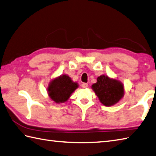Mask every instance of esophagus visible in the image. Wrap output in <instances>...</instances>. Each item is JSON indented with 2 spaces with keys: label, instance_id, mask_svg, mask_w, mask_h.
<instances>
[{
  "label": "esophagus",
  "instance_id": "34e87169",
  "mask_svg": "<svg viewBox=\"0 0 156 156\" xmlns=\"http://www.w3.org/2000/svg\"><path fill=\"white\" fill-rule=\"evenodd\" d=\"M81 86H82V87H83V88H87L88 87V84L86 83H82Z\"/></svg>",
  "mask_w": 156,
  "mask_h": 156
}]
</instances>
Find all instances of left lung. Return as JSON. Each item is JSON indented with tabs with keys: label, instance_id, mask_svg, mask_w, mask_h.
I'll return each instance as SVG.
<instances>
[{
	"label": "left lung",
	"instance_id": "8db88e82",
	"mask_svg": "<svg viewBox=\"0 0 156 156\" xmlns=\"http://www.w3.org/2000/svg\"><path fill=\"white\" fill-rule=\"evenodd\" d=\"M92 90L102 105L110 107L117 103L124 95V87L121 81L107 75H101L92 86Z\"/></svg>",
	"mask_w": 156,
	"mask_h": 156
}]
</instances>
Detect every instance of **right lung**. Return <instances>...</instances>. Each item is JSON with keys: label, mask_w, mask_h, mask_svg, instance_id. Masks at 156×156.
Segmentation results:
<instances>
[{"label": "right lung", "mask_w": 156, "mask_h": 156, "mask_svg": "<svg viewBox=\"0 0 156 156\" xmlns=\"http://www.w3.org/2000/svg\"><path fill=\"white\" fill-rule=\"evenodd\" d=\"M78 86L77 82H73L69 76L60 75L49 83L48 87V95L56 103H63L68 101Z\"/></svg>", "instance_id": "1"}]
</instances>
